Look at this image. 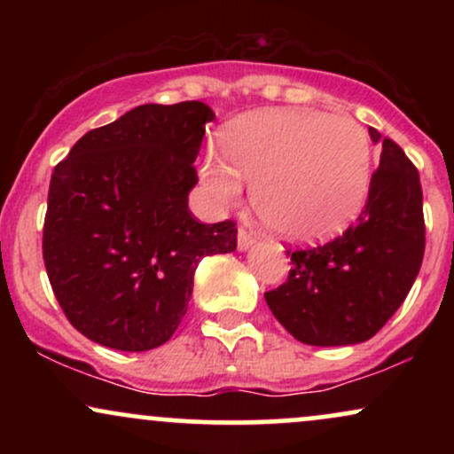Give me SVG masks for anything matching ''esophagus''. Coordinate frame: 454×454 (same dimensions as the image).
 <instances>
[{"label": "esophagus", "mask_w": 454, "mask_h": 454, "mask_svg": "<svg viewBox=\"0 0 454 454\" xmlns=\"http://www.w3.org/2000/svg\"><path fill=\"white\" fill-rule=\"evenodd\" d=\"M237 243H239V249H249L254 243H256V234L252 231H245V228H239V234H237Z\"/></svg>", "instance_id": "34e87169"}]
</instances>
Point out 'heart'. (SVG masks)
Returning a JSON list of instances; mask_svg holds the SVG:
<instances>
[{
  "label": "heart",
  "instance_id": "b5f03b06",
  "mask_svg": "<svg viewBox=\"0 0 454 454\" xmlns=\"http://www.w3.org/2000/svg\"><path fill=\"white\" fill-rule=\"evenodd\" d=\"M222 153L202 168L211 194L231 205L243 179L264 226L293 243L341 234L372 187L369 137L348 117L307 108L252 114L223 129Z\"/></svg>",
  "mask_w": 454,
  "mask_h": 454
}]
</instances>
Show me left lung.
I'll list each match as a JSON object with an SVG mask.
<instances>
[{"label":"left lung","mask_w":454,"mask_h":454,"mask_svg":"<svg viewBox=\"0 0 454 454\" xmlns=\"http://www.w3.org/2000/svg\"><path fill=\"white\" fill-rule=\"evenodd\" d=\"M382 143L364 209L325 245L288 249L293 269L264 293L279 325L307 346H352L372 340L408 296L425 254L423 187L395 140Z\"/></svg>","instance_id":"8db88e82"}]
</instances>
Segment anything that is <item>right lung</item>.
<instances>
[{
	"instance_id": "add662e5",
	"label": "right lung",
	"mask_w": 454,
	"mask_h": 454,
	"mask_svg": "<svg viewBox=\"0 0 454 454\" xmlns=\"http://www.w3.org/2000/svg\"><path fill=\"white\" fill-rule=\"evenodd\" d=\"M205 102L143 104L76 140L55 166L43 231L51 288L87 340L153 350L185 316L198 262L237 249V223L187 209L213 121Z\"/></svg>"
}]
</instances>
